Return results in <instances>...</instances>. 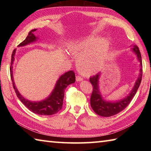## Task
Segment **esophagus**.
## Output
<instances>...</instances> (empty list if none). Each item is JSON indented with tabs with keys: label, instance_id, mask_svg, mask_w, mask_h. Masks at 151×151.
I'll list each match as a JSON object with an SVG mask.
<instances>
[{
	"label": "esophagus",
	"instance_id": "34e87169",
	"mask_svg": "<svg viewBox=\"0 0 151 151\" xmlns=\"http://www.w3.org/2000/svg\"><path fill=\"white\" fill-rule=\"evenodd\" d=\"M83 77H81V76H76V81H83Z\"/></svg>",
	"mask_w": 151,
	"mask_h": 151
}]
</instances>
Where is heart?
I'll return each instance as SVG.
<instances>
[{
	"label": "heart",
	"mask_w": 151,
	"mask_h": 151,
	"mask_svg": "<svg viewBox=\"0 0 151 151\" xmlns=\"http://www.w3.org/2000/svg\"><path fill=\"white\" fill-rule=\"evenodd\" d=\"M109 48V42L97 38L73 43L68 47L70 52L77 58V66L81 73L90 75L96 73L100 66L101 58Z\"/></svg>",
	"instance_id": "obj_1"
}]
</instances>
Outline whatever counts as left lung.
<instances>
[{
    "mask_svg": "<svg viewBox=\"0 0 151 151\" xmlns=\"http://www.w3.org/2000/svg\"><path fill=\"white\" fill-rule=\"evenodd\" d=\"M132 50L137 55L138 59L140 61V74L139 77L135 83L133 88L132 89L131 93L124 99H122L116 102H110L104 100L102 97L101 94L99 91V80L100 73L96 74V75L91 76L89 78L91 83L93 85V93L91 96V106L96 114L98 115L104 117L111 116L119 113L120 112L126 108L131 103L132 99H133L135 94H136L138 88H139L140 84L141 83L142 76V65L141 55H140L139 47L137 45H134L132 48Z\"/></svg>",
    "mask_w": 151,
    "mask_h": 151,
    "instance_id": "1",
    "label": "left lung"
}]
</instances>
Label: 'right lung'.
<instances>
[{"label": "right lung", "mask_w": 151, "mask_h": 151, "mask_svg": "<svg viewBox=\"0 0 151 151\" xmlns=\"http://www.w3.org/2000/svg\"><path fill=\"white\" fill-rule=\"evenodd\" d=\"M36 30L37 29L30 30L25 40L21 43H20L18 45V47H22V46L27 45L30 43L36 41L37 37H36L35 35L33 34ZM15 52H16V49H14L12 53L10 73H11L12 85H13L15 93H16L18 98L20 99V101L23 103L27 108L35 114H40V115H52V114L57 113L62 109L66 88L67 87L68 85L75 82V74L74 71H68L60 76V78H58L57 83H56L55 88L53 89L52 92L48 98L39 102H32L28 101L27 99H24L19 93L16 86L14 85L13 74H12V65H13L14 60Z\"/></svg>", "instance_id": "add662e5"}]
</instances>
